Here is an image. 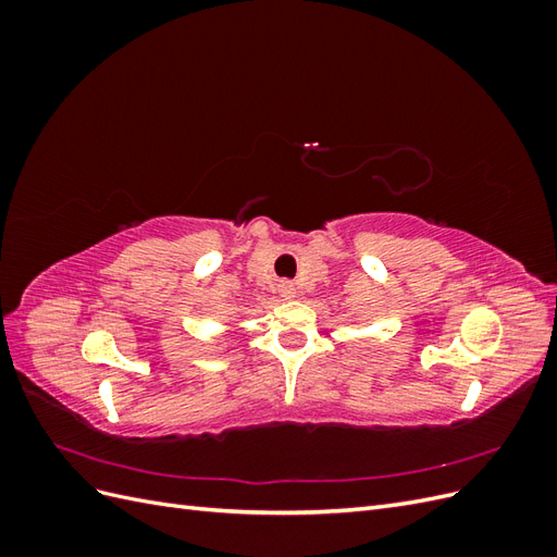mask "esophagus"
<instances>
[{
    "instance_id": "1",
    "label": "esophagus",
    "mask_w": 557,
    "mask_h": 557,
    "mask_svg": "<svg viewBox=\"0 0 557 557\" xmlns=\"http://www.w3.org/2000/svg\"><path fill=\"white\" fill-rule=\"evenodd\" d=\"M281 295H283L285 299H293V297L297 295L295 285H290V283H283V285H281Z\"/></svg>"
}]
</instances>
